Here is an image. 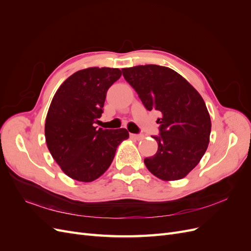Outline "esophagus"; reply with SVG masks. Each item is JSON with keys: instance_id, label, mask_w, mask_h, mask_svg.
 Returning <instances> with one entry per match:
<instances>
[{"instance_id": "esophagus-1", "label": "esophagus", "mask_w": 251, "mask_h": 251, "mask_svg": "<svg viewBox=\"0 0 251 251\" xmlns=\"http://www.w3.org/2000/svg\"><path fill=\"white\" fill-rule=\"evenodd\" d=\"M131 137L133 139H136V140H142L144 139V136L142 134H130Z\"/></svg>"}]
</instances>
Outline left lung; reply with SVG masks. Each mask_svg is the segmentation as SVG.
Wrapping results in <instances>:
<instances>
[{"mask_svg":"<svg viewBox=\"0 0 251 251\" xmlns=\"http://www.w3.org/2000/svg\"><path fill=\"white\" fill-rule=\"evenodd\" d=\"M147 110L161 117L157 153L144 159L148 170L159 179L184 178L196 168L209 143L211 123L203 98L191 83L171 68L158 65L121 69Z\"/></svg>","mask_w":251,"mask_h":251,"instance_id":"obj_1","label":"left lung"}]
</instances>
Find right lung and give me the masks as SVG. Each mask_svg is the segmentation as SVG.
<instances>
[{
    "mask_svg": "<svg viewBox=\"0 0 251 251\" xmlns=\"http://www.w3.org/2000/svg\"><path fill=\"white\" fill-rule=\"evenodd\" d=\"M121 76L117 68L79 70L58 88L49 107L45 137L53 159L70 178L91 182L109 169L126 128L97 130L108 89Z\"/></svg>",
    "mask_w": 251,
    "mask_h": 251,
    "instance_id": "add662e5",
    "label": "right lung"
}]
</instances>
